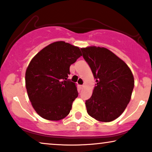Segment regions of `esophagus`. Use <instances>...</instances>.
<instances>
[{"mask_svg": "<svg viewBox=\"0 0 152 152\" xmlns=\"http://www.w3.org/2000/svg\"><path fill=\"white\" fill-rule=\"evenodd\" d=\"M80 89H82V88H84V85H80Z\"/></svg>", "mask_w": 152, "mask_h": 152, "instance_id": "obj_1", "label": "esophagus"}]
</instances>
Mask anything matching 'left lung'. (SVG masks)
Returning a JSON list of instances; mask_svg holds the SVG:
<instances>
[{"label": "left lung", "mask_w": 152, "mask_h": 152, "mask_svg": "<svg viewBox=\"0 0 152 152\" xmlns=\"http://www.w3.org/2000/svg\"><path fill=\"white\" fill-rule=\"evenodd\" d=\"M96 79L91 97L85 102L88 115L110 122L123 113L131 100L134 77L124 61L105 47L81 49Z\"/></svg>", "instance_id": "1"}]
</instances>
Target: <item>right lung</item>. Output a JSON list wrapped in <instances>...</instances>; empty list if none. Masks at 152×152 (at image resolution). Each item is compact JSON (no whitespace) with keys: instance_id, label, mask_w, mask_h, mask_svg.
<instances>
[{"instance_id":"1","label":"right lung","mask_w":152,"mask_h":152,"mask_svg":"<svg viewBox=\"0 0 152 152\" xmlns=\"http://www.w3.org/2000/svg\"><path fill=\"white\" fill-rule=\"evenodd\" d=\"M82 56L80 49L64 41L47 45L32 58L26 71L29 100L41 117L58 121L70 113L78 96L68 80L70 66Z\"/></svg>"}]
</instances>
